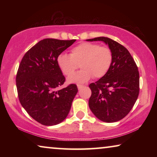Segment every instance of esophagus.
I'll return each mask as SVG.
<instances>
[{
  "instance_id": "esophagus-1",
  "label": "esophagus",
  "mask_w": 157,
  "mask_h": 157,
  "mask_svg": "<svg viewBox=\"0 0 157 157\" xmlns=\"http://www.w3.org/2000/svg\"><path fill=\"white\" fill-rule=\"evenodd\" d=\"M77 87H78V90H80V89H81L83 88V86H81V85H78L77 86Z\"/></svg>"
}]
</instances>
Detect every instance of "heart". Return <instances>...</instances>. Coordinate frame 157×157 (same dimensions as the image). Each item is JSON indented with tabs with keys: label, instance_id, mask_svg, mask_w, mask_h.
<instances>
[{
	"label": "heart",
	"instance_id": "b5f03b06",
	"mask_svg": "<svg viewBox=\"0 0 157 157\" xmlns=\"http://www.w3.org/2000/svg\"><path fill=\"white\" fill-rule=\"evenodd\" d=\"M113 61L111 49L92 43H82L71 51L70 55L62 53L58 56L57 64L66 76L68 83L82 84L94 76L102 78L110 68ZM82 70L71 76L79 65Z\"/></svg>",
	"mask_w": 157,
	"mask_h": 157
}]
</instances>
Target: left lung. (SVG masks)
I'll use <instances>...</instances> for the list:
<instances>
[{
    "label": "left lung",
    "mask_w": 157,
    "mask_h": 157,
    "mask_svg": "<svg viewBox=\"0 0 157 157\" xmlns=\"http://www.w3.org/2000/svg\"><path fill=\"white\" fill-rule=\"evenodd\" d=\"M103 41L111 49L112 63L106 74L89 85V108L101 121L112 123L129 113L139 93V74L136 64L125 47L107 37L87 39Z\"/></svg>",
    "instance_id": "8db88e82"
}]
</instances>
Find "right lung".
Wrapping results in <instances>:
<instances>
[{
  "label": "right lung",
  "instance_id": "1",
  "mask_svg": "<svg viewBox=\"0 0 157 157\" xmlns=\"http://www.w3.org/2000/svg\"><path fill=\"white\" fill-rule=\"evenodd\" d=\"M76 40L46 38L32 47L21 60L16 87L21 105L36 121L45 126L59 124L67 117L78 92L76 85L61 90L65 77L57 64V57Z\"/></svg>",
  "mask_w": 157,
  "mask_h": 157
}]
</instances>
